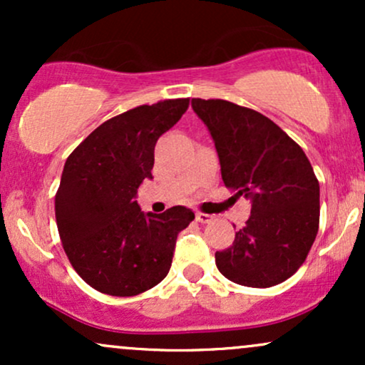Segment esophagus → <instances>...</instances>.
I'll use <instances>...</instances> for the list:
<instances>
[{
  "instance_id": "obj_1",
  "label": "esophagus",
  "mask_w": 365,
  "mask_h": 365,
  "mask_svg": "<svg viewBox=\"0 0 365 365\" xmlns=\"http://www.w3.org/2000/svg\"><path fill=\"white\" fill-rule=\"evenodd\" d=\"M195 220L199 221V223H211L212 220H215V216L212 215H206V212H195Z\"/></svg>"
}]
</instances>
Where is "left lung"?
I'll list each match as a JSON object with an SVG mask.
<instances>
[{
    "label": "left lung",
    "instance_id": "left-lung-1",
    "mask_svg": "<svg viewBox=\"0 0 365 365\" xmlns=\"http://www.w3.org/2000/svg\"><path fill=\"white\" fill-rule=\"evenodd\" d=\"M220 158L225 185L250 200L232 247L216 252L230 282L267 288L307 257L319 228V182L307 156L274 121L223 99H192Z\"/></svg>",
    "mask_w": 365,
    "mask_h": 365
}]
</instances>
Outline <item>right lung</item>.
Returning <instances> with one entry per match:
<instances>
[{"mask_svg":"<svg viewBox=\"0 0 365 365\" xmlns=\"http://www.w3.org/2000/svg\"><path fill=\"white\" fill-rule=\"evenodd\" d=\"M187 108L188 99H166L121 113L66 159L54 197L58 232L73 269L98 292L132 297L168 274L178 233L194 212H144L135 195L153 178L158 139Z\"/></svg>","mask_w":365,"mask_h":365,"instance_id":"right-lung-1","label":"right lung"}]
</instances>
